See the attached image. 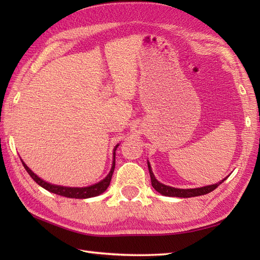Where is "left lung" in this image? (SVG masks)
Instances as JSON below:
<instances>
[{
  "label": "left lung",
  "mask_w": 260,
  "mask_h": 260,
  "mask_svg": "<svg viewBox=\"0 0 260 260\" xmlns=\"http://www.w3.org/2000/svg\"><path fill=\"white\" fill-rule=\"evenodd\" d=\"M147 167L148 171H150V175H151V182H152V186L155 189L158 193H161L162 196H167V197H176V198H191V197H198V196H203L207 194V193L212 192L213 190L217 189V187L222 183L224 180H227V178H224L218 183L211 184V185H207V186H202V187H196V189H176V187H172L169 185H165L161 182H158L155 176H154L150 162H147Z\"/></svg>",
  "instance_id": "left-lung-1"
}]
</instances>
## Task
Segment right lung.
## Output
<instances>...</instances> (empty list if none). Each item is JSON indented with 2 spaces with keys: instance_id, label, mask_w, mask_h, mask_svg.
Instances as JSON below:
<instances>
[{
  "instance_id": "1",
  "label": "right lung",
  "mask_w": 260,
  "mask_h": 260,
  "mask_svg": "<svg viewBox=\"0 0 260 260\" xmlns=\"http://www.w3.org/2000/svg\"><path fill=\"white\" fill-rule=\"evenodd\" d=\"M119 144H117L114 148V159H113V165L112 169H110V172L108 173V175L105 178L104 180H102L98 183L90 185V186H85V187H69V186H61V185H56V184H51L48 183V182L43 181L42 179L39 178L37 174H35L32 171L26 167V164L22 161V164H23L24 169L26 170V172L29 173V175L31 178L35 180L37 183L42 186L43 189L48 190L49 192L56 193L58 196L61 197H66V198H74V199H88V198H92V197H97L99 194H102L103 192L106 191L107 187L110 184V181H112V176L114 173V169H115V151L116 148L118 147Z\"/></svg>"
}]
</instances>
